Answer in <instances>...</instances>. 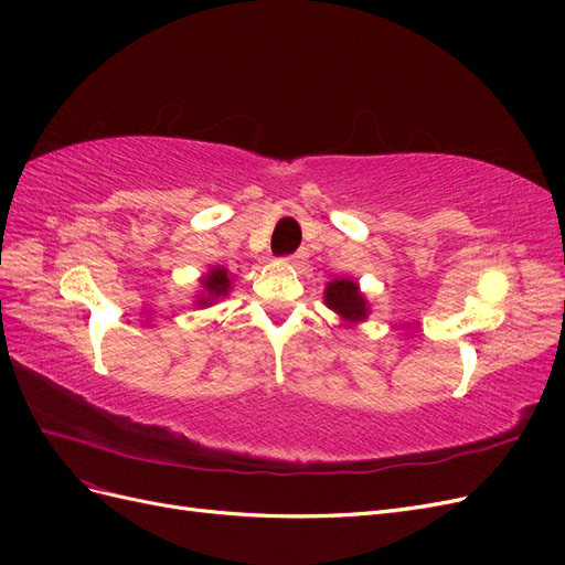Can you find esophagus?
I'll use <instances>...</instances> for the list:
<instances>
[{
    "mask_svg": "<svg viewBox=\"0 0 565 565\" xmlns=\"http://www.w3.org/2000/svg\"><path fill=\"white\" fill-rule=\"evenodd\" d=\"M303 259H306V252H303V249H299V252H295V254H289L285 262H289L292 266H299Z\"/></svg>",
    "mask_w": 565,
    "mask_h": 565,
    "instance_id": "34e87169",
    "label": "esophagus"
}]
</instances>
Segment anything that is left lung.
I'll use <instances>...</instances> for the list:
<instances>
[{"label": "left lung", "mask_w": 565, "mask_h": 565, "mask_svg": "<svg viewBox=\"0 0 565 565\" xmlns=\"http://www.w3.org/2000/svg\"><path fill=\"white\" fill-rule=\"evenodd\" d=\"M324 303H328V309H332L349 322L365 320L370 313L367 299L361 295L358 282L349 278H337L328 282V287H324Z\"/></svg>", "instance_id": "1"}]
</instances>
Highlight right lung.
Wrapping results in <instances>:
<instances>
[{"label":"right lung","mask_w":565,"mask_h":565,"mask_svg":"<svg viewBox=\"0 0 565 565\" xmlns=\"http://www.w3.org/2000/svg\"><path fill=\"white\" fill-rule=\"evenodd\" d=\"M204 292L198 297V306H210L214 303L218 297H226L231 292V278H228V270L226 268H212L207 276L202 280Z\"/></svg>","instance_id":"obj_1"}]
</instances>
